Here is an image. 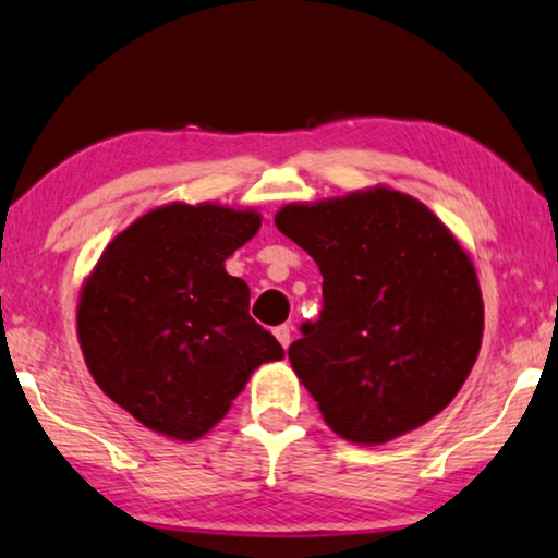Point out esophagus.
Returning a JSON list of instances; mask_svg holds the SVG:
<instances>
[{"label": "esophagus", "mask_w": 558, "mask_h": 558, "mask_svg": "<svg viewBox=\"0 0 558 558\" xmlns=\"http://www.w3.org/2000/svg\"><path fill=\"white\" fill-rule=\"evenodd\" d=\"M275 333V339L280 341V344H283V349H288L291 347V333H293V329L288 324H283V326H278V329L272 331Z\"/></svg>", "instance_id": "esophagus-1"}]
</instances>
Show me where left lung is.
I'll list each match as a JSON object with an SVG mask.
<instances>
[{
    "label": "left lung",
    "instance_id": "8db88e82",
    "mask_svg": "<svg viewBox=\"0 0 558 558\" xmlns=\"http://www.w3.org/2000/svg\"><path fill=\"white\" fill-rule=\"evenodd\" d=\"M275 227L324 275L318 322L288 349L333 434L375 447L447 408L477 362L485 303L464 244L388 185L286 204Z\"/></svg>",
    "mask_w": 558,
    "mask_h": 558
}]
</instances>
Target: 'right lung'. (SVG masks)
I'll list each match as a JSON object with an SVG mask.
<instances>
[{
    "label": "right lung",
    "mask_w": 558,
    "mask_h": 558,
    "mask_svg": "<svg viewBox=\"0 0 558 558\" xmlns=\"http://www.w3.org/2000/svg\"><path fill=\"white\" fill-rule=\"evenodd\" d=\"M255 209L170 202L119 232L84 278L78 344L104 396L155 434L196 441L283 347L250 316L225 259L257 234Z\"/></svg>",
    "instance_id": "1"
}]
</instances>
